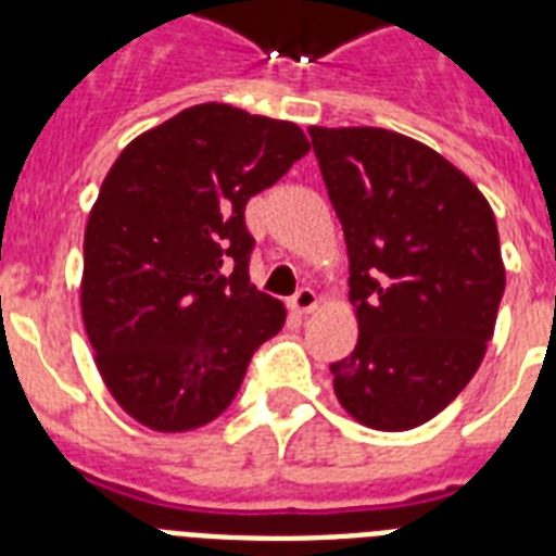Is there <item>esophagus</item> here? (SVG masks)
<instances>
[{
    "mask_svg": "<svg viewBox=\"0 0 556 556\" xmlns=\"http://www.w3.org/2000/svg\"><path fill=\"white\" fill-rule=\"evenodd\" d=\"M291 312H296V314H308V312H314V308H317V291H314V288H300V291H296L294 296H291Z\"/></svg>",
    "mask_w": 556,
    "mask_h": 556,
    "instance_id": "1",
    "label": "esophagus"
}]
</instances>
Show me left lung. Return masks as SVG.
Instances as JSON below:
<instances>
[{
  "mask_svg": "<svg viewBox=\"0 0 556 556\" xmlns=\"http://www.w3.org/2000/svg\"><path fill=\"white\" fill-rule=\"evenodd\" d=\"M314 155L349 251L357 346L329 366L371 430L439 415L470 383L505 294L500 230L465 173L378 126H312Z\"/></svg>",
  "mask_w": 556,
  "mask_h": 556,
  "instance_id": "1",
  "label": "left lung"
}]
</instances>
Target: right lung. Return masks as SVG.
<instances>
[{
  "label": "right lung",
  "mask_w": 556,
  "mask_h": 556,
  "mask_svg": "<svg viewBox=\"0 0 556 556\" xmlns=\"http://www.w3.org/2000/svg\"><path fill=\"white\" fill-rule=\"evenodd\" d=\"M308 152L303 129L185 109L112 164L83 239V323L115 401L159 432L225 413L286 305L251 286L244 204Z\"/></svg>",
  "instance_id": "add662e5"
}]
</instances>
